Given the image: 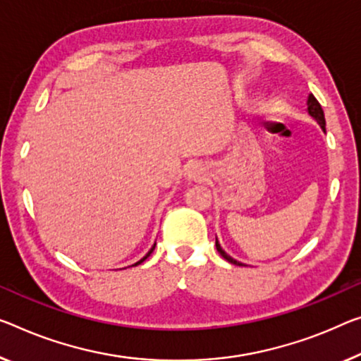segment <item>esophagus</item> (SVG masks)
I'll list each match as a JSON object with an SVG mask.
<instances>
[{
    "label": "esophagus",
    "instance_id": "obj_1",
    "mask_svg": "<svg viewBox=\"0 0 361 361\" xmlns=\"http://www.w3.org/2000/svg\"><path fill=\"white\" fill-rule=\"evenodd\" d=\"M200 176H202V169H200L198 166H195V164L188 166V169H187V177H188V179H198Z\"/></svg>",
    "mask_w": 361,
    "mask_h": 361
}]
</instances>
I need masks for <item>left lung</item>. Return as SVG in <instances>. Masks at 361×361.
Listing matches in <instances>:
<instances>
[{
  "mask_svg": "<svg viewBox=\"0 0 361 361\" xmlns=\"http://www.w3.org/2000/svg\"><path fill=\"white\" fill-rule=\"evenodd\" d=\"M308 113L313 116V118L318 121L319 123V126L323 127V130L326 132V119H324V111H323V108H321V104L318 103V99H316L313 95H310L308 97ZM216 250L219 252V255L221 257H223L224 259H227V262L229 263H232V264H237V266H242V263H238V262H235L234 258H231L229 255H227L223 248H221V245L218 243V240H216Z\"/></svg>",
  "mask_w": 361,
  "mask_h": 361,
  "instance_id": "8db88e82",
  "label": "left lung"
}]
</instances>
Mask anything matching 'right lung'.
Instances as JSON below:
<instances>
[{
  "label": "right lung",
  "instance_id": "1",
  "mask_svg": "<svg viewBox=\"0 0 361 361\" xmlns=\"http://www.w3.org/2000/svg\"><path fill=\"white\" fill-rule=\"evenodd\" d=\"M153 250H154V247H153V248H152V250H149V252H148V255H147V257H145V258H142V259H140V262H138V263H135V264H134V266H137V264H140V263H142V262H145V259H147V258H148V257H149V253H152V252H153Z\"/></svg>",
  "mask_w": 361,
  "mask_h": 361
}]
</instances>
